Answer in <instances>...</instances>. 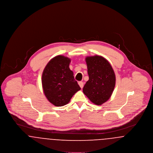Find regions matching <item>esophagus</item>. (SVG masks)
Listing matches in <instances>:
<instances>
[{
    "label": "esophagus",
    "mask_w": 153,
    "mask_h": 153,
    "mask_svg": "<svg viewBox=\"0 0 153 153\" xmlns=\"http://www.w3.org/2000/svg\"><path fill=\"white\" fill-rule=\"evenodd\" d=\"M78 83H79V85H80V88H82L83 87H84V83H83V82L79 81Z\"/></svg>",
    "instance_id": "1"
}]
</instances>
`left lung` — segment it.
<instances>
[{"instance_id": "8db88e82", "label": "left lung", "mask_w": 153, "mask_h": 153, "mask_svg": "<svg viewBox=\"0 0 153 153\" xmlns=\"http://www.w3.org/2000/svg\"><path fill=\"white\" fill-rule=\"evenodd\" d=\"M89 80L83 88V92L96 105L107 102L115 86L116 77L109 62L100 56L85 58Z\"/></svg>"}]
</instances>
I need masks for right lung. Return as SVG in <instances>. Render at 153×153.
<instances>
[{
	"label": "right lung",
	"mask_w": 153,
	"mask_h": 153,
	"mask_svg": "<svg viewBox=\"0 0 153 153\" xmlns=\"http://www.w3.org/2000/svg\"><path fill=\"white\" fill-rule=\"evenodd\" d=\"M71 59L64 56L52 58L44 69L42 84L44 94L55 106L67 104L81 88L69 68Z\"/></svg>",
	"instance_id": "obj_1"
}]
</instances>
